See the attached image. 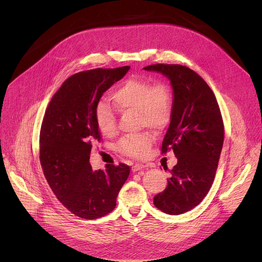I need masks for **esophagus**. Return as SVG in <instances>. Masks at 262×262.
I'll use <instances>...</instances> for the list:
<instances>
[{"instance_id":"34e87169","label":"esophagus","mask_w":262,"mask_h":262,"mask_svg":"<svg viewBox=\"0 0 262 262\" xmlns=\"http://www.w3.org/2000/svg\"><path fill=\"white\" fill-rule=\"evenodd\" d=\"M145 166L143 164H135L132 168L133 172H138V171H141V170H144Z\"/></svg>"}]
</instances>
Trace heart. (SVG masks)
Segmentation results:
<instances>
[{"label":"heart","instance_id":"heart-1","mask_svg":"<svg viewBox=\"0 0 262 262\" xmlns=\"http://www.w3.org/2000/svg\"><path fill=\"white\" fill-rule=\"evenodd\" d=\"M119 112H138L140 121L154 129H164L173 113V96L170 87L164 82H152L145 78H133L122 83L112 95ZM98 129L106 136L116 132V118L106 101H99L95 108ZM155 136L141 133L124 137L118 143V150L130 158H145L152 147Z\"/></svg>","mask_w":262,"mask_h":262}]
</instances>
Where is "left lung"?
Wrapping results in <instances>:
<instances>
[{
    "label": "left lung",
    "instance_id": "obj_1",
    "mask_svg": "<svg viewBox=\"0 0 262 262\" xmlns=\"http://www.w3.org/2000/svg\"><path fill=\"white\" fill-rule=\"evenodd\" d=\"M144 69L166 76L174 96L162 154L172 149L177 164L169 170L168 185L154 203L165 213L181 214L197 206L213 182L224 142L220 106L206 82L189 67L154 64Z\"/></svg>",
    "mask_w": 262,
    "mask_h": 262
}]
</instances>
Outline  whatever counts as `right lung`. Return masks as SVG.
Segmentation results:
<instances>
[{"mask_svg":"<svg viewBox=\"0 0 262 262\" xmlns=\"http://www.w3.org/2000/svg\"><path fill=\"white\" fill-rule=\"evenodd\" d=\"M129 66L95 68L69 77L52 97L39 137V160L57 199L73 214L93 220L116 206L130 168L120 163L93 171L89 163L93 141H100L96 105Z\"/></svg>","mask_w":262,"mask_h":262,"instance_id":"1","label":"right lung"}]
</instances>
